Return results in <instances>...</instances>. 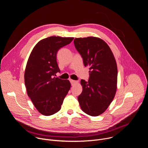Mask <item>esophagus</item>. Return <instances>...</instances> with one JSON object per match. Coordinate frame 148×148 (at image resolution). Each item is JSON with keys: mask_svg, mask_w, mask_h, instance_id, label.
<instances>
[{"mask_svg": "<svg viewBox=\"0 0 148 148\" xmlns=\"http://www.w3.org/2000/svg\"><path fill=\"white\" fill-rule=\"evenodd\" d=\"M70 82H71V86H74V84H75L78 83V81H74V80H73V79H70Z\"/></svg>", "mask_w": 148, "mask_h": 148, "instance_id": "esophagus-1", "label": "esophagus"}]
</instances>
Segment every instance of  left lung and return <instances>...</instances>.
<instances>
[{
	"label": "left lung",
	"instance_id": "8db88e82",
	"mask_svg": "<svg viewBox=\"0 0 148 148\" xmlns=\"http://www.w3.org/2000/svg\"><path fill=\"white\" fill-rule=\"evenodd\" d=\"M74 43L84 66L90 67L88 81L81 80L82 91L78 100L83 112L97 116L105 112L114 98L117 88L116 62L108 45L99 38H75Z\"/></svg>",
	"mask_w": 148,
	"mask_h": 148
}]
</instances>
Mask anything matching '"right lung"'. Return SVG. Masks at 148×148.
Instances as JSON below:
<instances>
[{"instance_id": "1", "label": "right lung", "mask_w": 148, "mask_h": 148, "mask_svg": "<svg viewBox=\"0 0 148 148\" xmlns=\"http://www.w3.org/2000/svg\"><path fill=\"white\" fill-rule=\"evenodd\" d=\"M73 37L51 36L40 40L30 53L25 73L27 93L37 111L45 116L59 111L71 88L68 79L54 77L60 70L57 62L58 50Z\"/></svg>"}]
</instances>
